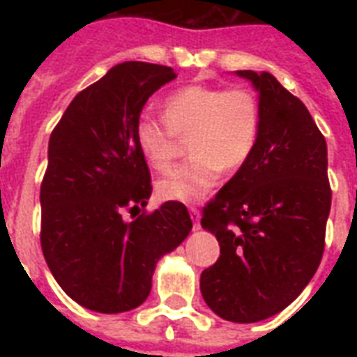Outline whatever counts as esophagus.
I'll list each match as a JSON object with an SVG mask.
<instances>
[{"mask_svg": "<svg viewBox=\"0 0 357 357\" xmlns=\"http://www.w3.org/2000/svg\"><path fill=\"white\" fill-rule=\"evenodd\" d=\"M189 213L192 222H195V229H200V211H198V207H189Z\"/></svg>", "mask_w": 357, "mask_h": 357, "instance_id": "obj_1", "label": "esophagus"}]
</instances>
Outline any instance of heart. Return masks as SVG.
<instances>
[{
	"instance_id": "obj_1",
	"label": "heart",
	"mask_w": 357,
	"mask_h": 357,
	"mask_svg": "<svg viewBox=\"0 0 357 357\" xmlns=\"http://www.w3.org/2000/svg\"><path fill=\"white\" fill-rule=\"evenodd\" d=\"M162 113L165 120L140 114L135 126L140 153L157 172H167L176 161L178 137L192 135V159L157 181V195L165 200L200 202L218 183L224 167L241 168L254 153L261 109L248 89L183 86L167 96Z\"/></svg>"
}]
</instances>
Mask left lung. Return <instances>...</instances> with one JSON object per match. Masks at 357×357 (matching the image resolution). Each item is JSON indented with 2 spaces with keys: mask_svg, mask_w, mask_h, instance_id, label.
Returning <instances> with one entry per match:
<instances>
[{
  "mask_svg": "<svg viewBox=\"0 0 357 357\" xmlns=\"http://www.w3.org/2000/svg\"><path fill=\"white\" fill-rule=\"evenodd\" d=\"M261 109L254 153L207 204L202 228L220 257L200 276L206 304L231 322L285 310L319 268L332 207L326 140L310 111L268 72L237 70Z\"/></svg>",
  "mask_w": 357,
  "mask_h": 357,
  "instance_id": "1",
  "label": "left lung"
}]
</instances>
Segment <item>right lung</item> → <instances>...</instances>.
<instances>
[{"label":"right lung","mask_w":357,"mask_h":357,"mask_svg":"<svg viewBox=\"0 0 357 357\" xmlns=\"http://www.w3.org/2000/svg\"><path fill=\"white\" fill-rule=\"evenodd\" d=\"M172 79L170 66L116 64L72 100L50 137L40 187L42 252L61 289L86 310L139 307L159 259L192 229L179 202L126 217L151 196L135 126L148 98Z\"/></svg>","instance_id":"add662e5"}]
</instances>
